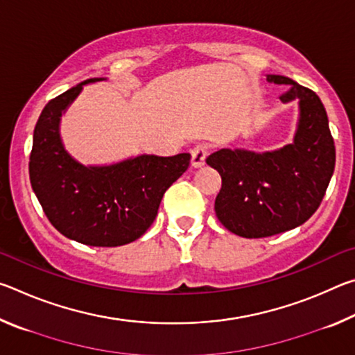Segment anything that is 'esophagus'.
Listing matches in <instances>:
<instances>
[{"mask_svg":"<svg viewBox=\"0 0 355 355\" xmlns=\"http://www.w3.org/2000/svg\"><path fill=\"white\" fill-rule=\"evenodd\" d=\"M207 155H208V147L205 144H199V146H196L191 150V164L194 167H202L205 164Z\"/></svg>","mask_w":355,"mask_h":355,"instance_id":"obj_1","label":"esophagus"}]
</instances>
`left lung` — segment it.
Masks as SVG:
<instances>
[{
    "label": "left lung",
    "mask_w": 355,
    "mask_h": 355,
    "mask_svg": "<svg viewBox=\"0 0 355 355\" xmlns=\"http://www.w3.org/2000/svg\"><path fill=\"white\" fill-rule=\"evenodd\" d=\"M266 80L290 84L282 103L299 100L293 144L264 153L220 148L207 158L222 178L216 216L243 238H266L302 225L321 205L335 169L334 137L320 97L286 76L266 75Z\"/></svg>",
    "instance_id": "1"
}]
</instances>
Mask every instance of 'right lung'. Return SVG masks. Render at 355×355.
<instances>
[{"label":"right lung","mask_w":355,"mask_h":355,"mask_svg":"<svg viewBox=\"0 0 355 355\" xmlns=\"http://www.w3.org/2000/svg\"><path fill=\"white\" fill-rule=\"evenodd\" d=\"M50 100L35 123L29 180L51 225L73 241L116 248L153 224L167 188L186 172L189 153L141 155L110 166H83L65 152L59 122L84 84Z\"/></svg>","instance_id":"1"}]
</instances>
